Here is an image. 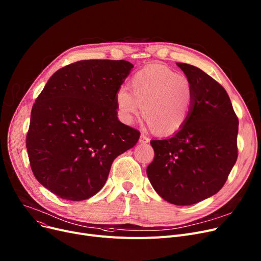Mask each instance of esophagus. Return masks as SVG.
I'll list each match as a JSON object with an SVG mask.
<instances>
[{"label":"esophagus","mask_w":261,"mask_h":261,"mask_svg":"<svg viewBox=\"0 0 261 261\" xmlns=\"http://www.w3.org/2000/svg\"><path fill=\"white\" fill-rule=\"evenodd\" d=\"M150 142V139L148 138V136H146L145 134H141L140 136V143L141 144H147Z\"/></svg>","instance_id":"esophagus-1"}]
</instances>
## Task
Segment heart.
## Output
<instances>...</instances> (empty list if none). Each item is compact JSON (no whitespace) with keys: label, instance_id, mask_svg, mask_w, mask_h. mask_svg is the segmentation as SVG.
<instances>
[{"label":"heart","instance_id":"obj_1","mask_svg":"<svg viewBox=\"0 0 261 261\" xmlns=\"http://www.w3.org/2000/svg\"><path fill=\"white\" fill-rule=\"evenodd\" d=\"M130 90L119 88L115 100L128 122L142 115L161 135L181 131L189 118L194 102L190 81L163 64H150L136 72Z\"/></svg>","mask_w":261,"mask_h":261}]
</instances>
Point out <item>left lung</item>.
<instances>
[{"label": "left lung", "instance_id": "obj_1", "mask_svg": "<svg viewBox=\"0 0 261 261\" xmlns=\"http://www.w3.org/2000/svg\"><path fill=\"white\" fill-rule=\"evenodd\" d=\"M190 81L194 102L185 127L150 142L148 179L169 203L190 205L220 190L238 158V117L225 89L199 67L176 63Z\"/></svg>", "mask_w": 261, "mask_h": 261}]
</instances>
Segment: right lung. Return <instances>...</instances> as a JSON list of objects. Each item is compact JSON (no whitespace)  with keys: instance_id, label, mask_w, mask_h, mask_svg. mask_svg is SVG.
Returning <instances> with one entry per match:
<instances>
[{"instance_id":"add662e5","label":"right lung","mask_w":261,"mask_h":261,"mask_svg":"<svg viewBox=\"0 0 261 261\" xmlns=\"http://www.w3.org/2000/svg\"><path fill=\"white\" fill-rule=\"evenodd\" d=\"M133 65L125 60H81L48 79L37 97L26 135L31 168L56 196L81 201L105 185L113 161L140 131L117 118L115 95Z\"/></svg>"}]
</instances>
